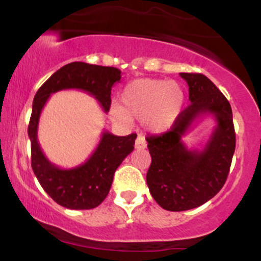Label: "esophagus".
Listing matches in <instances>:
<instances>
[{"mask_svg":"<svg viewBox=\"0 0 261 261\" xmlns=\"http://www.w3.org/2000/svg\"><path fill=\"white\" fill-rule=\"evenodd\" d=\"M146 146H147V143H146L145 137H143L142 135H139L136 139V142H135V147H136L137 149H143V148H146Z\"/></svg>","mask_w":261,"mask_h":261,"instance_id":"obj_1","label":"esophagus"}]
</instances>
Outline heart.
I'll use <instances>...</instances> for the list:
<instances>
[{
    "mask_svg": "<svg viewBox=\"0 0 261 261\" xmlns=\"http://www.w3.org/2000/svg\"><path fill=\"white\" fill-rule=\"evenodd\" d=\"M184 92L173 81L141 79L125 87L120 95V106L113 104L110 118L121 124L133 119L143 120L152 133H163L174 125L184 108Z\"/></svg>",
    "mask_w": 261,
    "mask_h": 261,
    "instance_id": "obj_1",
    "label": "heart"
}]
</instances>
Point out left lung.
<instances>
[{
    "instance_id": "8db88e82",
    "label": "left lung",
    "mask_w": 261,
    "mask_h": 261,
    "mask_svg": "<svg viewBox=\"0 0 261 261\" xmlns=\"http://www.w3.org/2000/svg\"><path fill=\"white\" fill-rule=\"evenodd\" d=\"M189 86L190 104L169 131L147 136L152 162L146 175L149 193L168 211L201 206L222 189L236 149L229 101L201 73H180ZM214 115L217 127L202 151L189 150L181 137L202 115Z\"/></svg>"
}]
</instances>
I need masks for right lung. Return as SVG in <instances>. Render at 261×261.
<instances>
[{"instance_id":"add662e5","label":"right lung","mask_w":261,"mask_h":261,"mask_svg":"<svg viewBox=\"0 0 261 261\" xmlns=\"http://www.w3.org/2000/svg\"><path fill=\"white\" fill-rule=\"evenodd\" d=\"M120 79L119 68L71 62L56 71L35 94L28 126L32 168L47 195L66 208L91 210L104 201L112 187L114 173L133 152L137 135L115 136L104 131L95 151L85 163L71 169H62L45 157L38 142L41 110L53 93L62 89H81L99 101L104 112H109L112 87Z\"/></svg>"}]
</instances>
